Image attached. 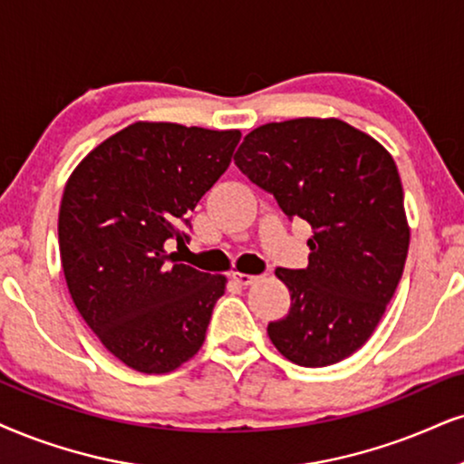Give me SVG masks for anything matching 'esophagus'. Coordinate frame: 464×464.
<instances>
[{
  "label": "esophagus",
  "instance_id": "obj_1",
  "mask_svg": "<svg viewBox=\"0 0 464 464\" xmlns=\"http://www.w3.org/2000/svg\"><path fill=\"white\" fill-rule=\"evenodd\" d=\"M232 279L241 285H251L254 282H258V276H247V273H232Z\"/></svg>",
  "mask_w": 464,
  "mask_h": 464
}]
</instances>
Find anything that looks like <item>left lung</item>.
<instances>
[{"label": "left lung", "mask_w": 464, "mask_h": 464, "mask_svg": "<svg viewBox=\"0 0 464 464\" xmlns=\"http://www.w3.org/2000/svg\"><path fill=\"white\" fill-rule=\"evenodd\" d=\"M234 163L314 232L307 268H276L293 303L268 323L271 342L305 368L351 357L381 323L409 254L392 154L342 120L296 118L251 130Z\"/></svg>", "instance_id": "1"}]
</instances>
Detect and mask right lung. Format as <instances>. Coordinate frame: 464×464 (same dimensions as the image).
<instances>
[{
	"label": "right lung",
	"instance_id": "add662e5",
	"mask_svg": "<svg viewBox=\"0 0 464 464\" xmlns=\"http://www.w3.org/2000/svg\"><path fill=\"white\" fill-rule=\"evenodd\" d=\"M241 133L135 122L96 146L66 182L57 219L68 293L113 357L165 374L204 344L226 277L180 265L188 213L232 161Z\"/></svg>",
	"mask_w": 464,
	"mask_h": 464
}]
</instances>
